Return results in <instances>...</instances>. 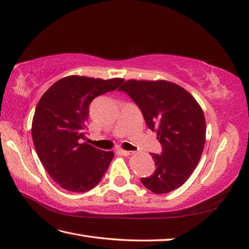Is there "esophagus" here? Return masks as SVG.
<instances>
[{"label": "esophagus", "instance_id": "obj_1", "mask_svg": "<svg viewBox=\"0 0 249 249\" xmlns=\"http://www.w3.org/2000/svg\"><path fill=\"white\" fill-rule=\"evenodd\" d=\"M119 152L121 153V155H123V156H130V155L134 154V152H130V151H125V149H120Z\"/></svg>", "mask_w": 249, "mask_h": 249}]
</instances>
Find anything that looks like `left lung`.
Masks as SVG:
<instances>
[{
  "instance_id": "1",
  "label": "left lung",
  "mask_w": 249,
  "mask_h": 249,
  "mask_svg": "<svg viewBox=\"0 0 249 249\" xmlns=\"http://www.w3.org/2000/svg\"><path fill=\"white\" fill-rule=\"evenodd\" d=\"M119 91L135 101L162 145L161 155L151 154L156 170L149 177L141 178L144 187L156 194L181 187L204 151L206 120L200 105L186 89L167 80L129 79Z\"/></svg>"
}]
</instances>
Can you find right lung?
I'll use <instances>...</instances> for the list:
<instances>
[{
	"instance_id": "add662e5",
	"label": "right lung",
	"mask_w": 249,
	"mask_h": 249,
	"mask_svg": "<svg viewBox=\"0 0 249 249\" xmlns=\"http://www.w3.org/2000/svg\"><path fill=\"white\" fill-rule=\"evenodd\" d=\"M123 78L102 79L70 75L45 91L35 110L32 136L44 169L55 182L70 192H87L101 181L113 158L87 142L90 103L113 91Z\"/></svg>"
}]
</instances>
